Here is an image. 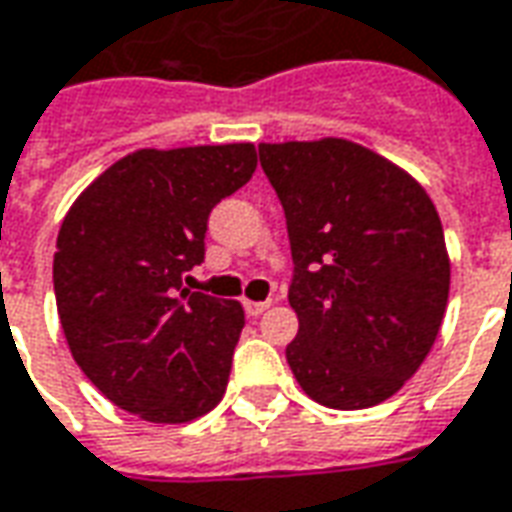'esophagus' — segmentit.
<instances>
[{
  "label": "esophagus",
  "mask_w": 512,
  "mask_h": 512,
  "mask_svg": "<svg viewBox=\"0 0 512 512\" xmlns=\"http://www.w3.org/2000/svg\"><path fill=\"white\" fill-rule=\"evenodd\" d=\"M268 307H271V302H244L246 316H252V318H257L260 313H266Z\"/></svg>",
  "instance_id": "34e87169"
}]
</instances>
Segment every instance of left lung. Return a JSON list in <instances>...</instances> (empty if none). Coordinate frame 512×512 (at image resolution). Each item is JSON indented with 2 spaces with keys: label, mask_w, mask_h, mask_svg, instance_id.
<instances>
[{
  "label": "left lung",
  "mask_w": 512,
  "mask_h": 512,
  "mask_svg": "<svg viewBox=\"0 0 512 512\" xmlns=\"http://www.w3.org/2000/svg\"><path fill=\"white\" fill-rule=\"evenodd\" d=\"M257 152L288 221L293 377L324 407L380 405L441 330L449 255L438 210L405 169L343 138Z\"/></svg>",
  "instance_id": "left-lung-1"
}]
</instances>
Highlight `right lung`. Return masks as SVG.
Here are the masks:
<instances>
[{"label": "right lung", "instance_id": "1", "mask_svg": "<svg viewBox=\"0 0 512 512\" xmlns=\"http://www.w3.org/2000/svg\"><path fill=\"white\" fill-rule=\"evenodd\" d=\"M255 169L252 144L138 149L66 213L57 316L82 374L121 410L185 424L221 402L244 307L181 280L205 260L210 210Z\"/></svg>", "mask_w": 512, "mask_h": 512}]
</instances>
